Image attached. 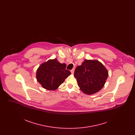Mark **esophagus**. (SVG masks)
Segmentation results:
<instances>
[{
  "mask_svg": "<svg viewBox=\"0 0 135 135\" xmlns=\"http://www.w3.org/2000/svg\"><path fill=\"white\" fill-rule=\"evenodd\" d=\"M74 72V69H72L71 70V72L72 73H73Z\"/></svg>",
  "mask_w": 135,
  "mask_h": 135,
  "instance_id": "obj_1",
  "label": "esophagus"
}]
</instances>
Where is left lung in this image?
<instances>
[{
	"label": "left lung",
	"mask_w": 135,
	"mask_h": 135,
	"mask_svg": "<svg viewBox=\"0 0 135 135\" xmlns=\"http://www.w3.org/2000/svg\"><path fill=\"white\" fill-rule=\"evenodd\" d=\"M74 77L80 89L84 94L91 95L102 89L108 76L106 68L97 60H85L76 68Z\"/></svg>",
	"instance_id": "1"
}]
</instances>
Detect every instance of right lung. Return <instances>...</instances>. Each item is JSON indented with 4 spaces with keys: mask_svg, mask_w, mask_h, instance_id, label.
<instances>
[{
    "mask_svg": "<svg viewBox=\"0 0 135 135\" xmlns=\"http://www.w3.org/2000/svg\"><path fill=\"white\" fill-rule=\"evenodd\" d=\"M66 65L59 62L57 59L49 60L40 65L36 72V79L42 86L48 90H56L70 75L66 69Z\"/></svg>",
    "mask_w": 135,
    "mask_h": 135,
    "instance_id": "add662e5",
    "label": "right lung"
}]
</instances>
